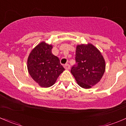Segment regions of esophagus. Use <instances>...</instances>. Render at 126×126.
Masks as SVG:
<instances>
[{"label":"esophagus","instance_id":"obj_1","mask_svg":"<svg viewBox=\"0 0 126 126\" xmlns=\"http://www.w3.org/2000/svg\"><path fill=\"white\" fill-rule=\"evenodd\" d=\"M64 67L66 69H69L70 68V65L69 64H65L64 65Z\"/></svg>","mask_w":126,"mask_h":126}]
</instances>
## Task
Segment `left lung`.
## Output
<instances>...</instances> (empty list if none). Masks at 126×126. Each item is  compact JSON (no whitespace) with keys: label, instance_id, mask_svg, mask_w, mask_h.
<instances>
[{"label":"left lung","instance_id":"obj_1","mask_svg":"<svg viewBox=\"0 0 126 126\" xmlns=\"http://www.w3.org/2000/svg\"><path fill=\"white\" fill-rule=\"evenodd\" d=\"M76 64L71 72L77 83L83 88H90L102 78L105 63L101 53L91 44L78 45L76 52Z\"/></svg>","mask_w":126,"mask_h":126}]
</instances>
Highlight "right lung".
<instances>
[{"label": "right lung", "mask_w": 126, "mask_h": 126, "mask_svg": "<svg viewBox=\"0 0 126 126\" xmlns=\"http://www.w3.org/2000/svg\"><path fill=\"white\" fill-rule=\"evenodd\" d=\"M52 45L42 42L29 55L27 68L32 78L41 87H51L64 70L57 56L52 54Z\"/></svg>", "instance_id": "obj_1"}]
</instances>
